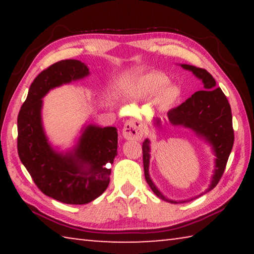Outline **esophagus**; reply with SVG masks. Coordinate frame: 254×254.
<instances>
[{"label":"esophagus","mask_w":254,"mask_h":254,"mask_svg":"<svg viewBox=\"0 0 254 254\" xmlns=\"http://www.w3.org/2000/svg\"><path fill=\"white\" fill-rule=\"evenodd\" d=\"M123 136L127 140H135L139 141L142 139L143 131L141 127V124L134 120H130L126 123L123 127Z\"/></svg>","instance_id":"esophagus-1"}]
</instances>
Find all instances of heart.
<instances>
[{
  "label": "heart",
  "mask_w": 254,
  "mask_h": 254,
  "mask_svg": "<svg viewBox=\"0 0 254 254\" xmlns=\"http://www.w3.org/2000/svg\"><path fill=\"white\" fill-rule=\"evenodd\" d=\"M168 79L165 75L153 72L141 77L139 87L147 94L160 92V102L163 104H173L180 96V88L176 85H167Z\"/></svg>",
  "instance_id": "b5f03b06"
}]
</instances>
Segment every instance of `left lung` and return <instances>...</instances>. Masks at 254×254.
I'll return each instance as SVG.
<instances>
[{
	"label": "left lung",
	"mask_w": 254,
	"mask_h": 254,
	"mask_svg": "<svg viewBox=\"0 0 254 254\" xmlns=\"http://www.w3.org/2000/svg\"><path fill=\"white\" fill-rule=\"evenodd\" d=\"M184 69L191 71L197 78L201 79L204 91L192 94L191 97L183 104L171 109L168 112V120L173 126H182L190 128L197 136L209 143L215 153V170L207 190L209 191L216 186L224 173L227 160L234 143V131L232 126V112L230 103L220 87H216V81L209 72L195 66L183 64ZM156 126L160 127V120H156ZM144 177L150 188L159 198L168 203L178 204L180 201L167 198L156 187L149 176L150 163V141L145 139L142 144ZM192 199V198H191ZM190 199L182 200V203Z\"/></svg>",
	"instance_id": "1"
}]
</instances>
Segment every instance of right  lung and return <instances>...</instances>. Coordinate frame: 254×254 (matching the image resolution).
I'll list each match as a JSON object with an SVG mask.
<instances>
[{
  "instance_id": "right-lung-1",
  "label": "right lung",
  "mask_w": 254,
  "mask_h": 254,
  "mask_svg": "<svg viewBox=\"0 0 254 254\" xmlns=\"http://www.w3.org/2000/svg\"><path fill=\"white\" fill-rule=\"evenodd\" d=\"M89 75L76 59L60 60L42 70L29 88L18 115V153L37 187L58 201L83 205L97 198L110 184V167L118 152L114 127H85L70 151L58 152L42 127V98L50 89Z\"/></svg>"
}]
</instances>
